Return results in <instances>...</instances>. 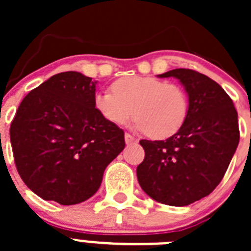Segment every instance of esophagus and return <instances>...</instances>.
<instances>
[{"label":"esophagus","mask_w":251,"mask_h":251,"mask_svg":"<svg viewBox=\"0 0 251 251\" xmlns=\"http://www.w3.org/2000/svg\"><path fill=\"white\" fill-rule=\"evenodd\" d=\"M124 139H126V143H127V145H130L133 142H137V139L134 138L132 134H129V133H126V134H124Z\"/></svg>","instance_id":"obj_1"}]
</instances>
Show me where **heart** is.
<instances>
[{
	"mask_svg": "<svg viewBox=\"0 0 251 251\" xmlns=\"http://www.w3.org/2000/svg\"><path fill=\"white\" fill-rule=\"evenodd\" d=\"M95 110L109 123L123 126L133 117L134 128L154 139H167L183 127L188 115V95L182 86L154 76H124L112 92L94 95Z\"/></svg>",
	"mask_w": 251,
	"mask_h": 251,
	"instance_id": "b5f03b06",
	"label": "heart"
}]
</instances>
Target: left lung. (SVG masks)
Masks as SVG:
<instances>
[{
  "label": "left lung",
  "instance_id": "obj_1",
  "mask_svg": "<svg viewBox=\"0 0 251 251\" xmlns=\"http://www.w3.org/2000/svg\"><path fill=\"white\" fill-rule=\"evenodd\" d=\"M188 95L183 127L166 141H139L145 159L137 167L142 190L153 200L187 206L214 191L238 148V112L216 81L191 69H174Z\"/></svg>",
  "mask_w": 251,
  "mask_h": 251
}]
</instances>
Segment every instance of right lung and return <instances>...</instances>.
I'll use <instances>...</instances> for the list:
<instances>
[{"instance_id":"right-lung-1","label":"right lung","mask_w":251,"mask_h":251,"mask_svg":"<svg viewBox=\"0 0 251 251\" xmlns=\"http://www.w3.org/2000/svg\"><path fill=\"white\" fill-rule=\"evenodd\" d=\"M95 84L81 73H59L26 95L11 123L17 172L44 200L75 205L90 199L124 150L123 130L93 105Z\"/></svg>"}]
</instances>
